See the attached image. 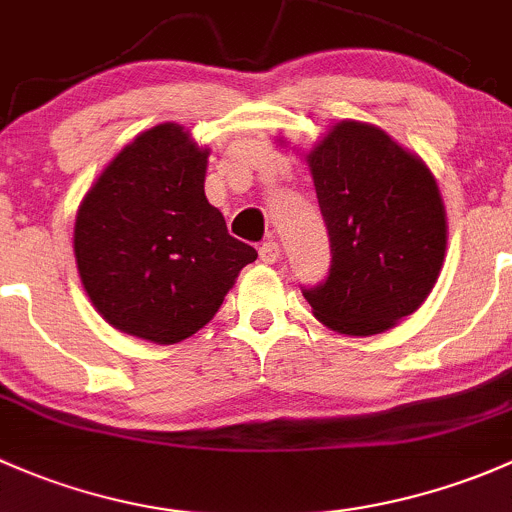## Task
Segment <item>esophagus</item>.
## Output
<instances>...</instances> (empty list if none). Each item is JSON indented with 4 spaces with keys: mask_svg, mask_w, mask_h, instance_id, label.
Listing matches in <instances>:
<instances>
[{
    "mask_svg": "<svg viewBox=\"0 0 512 512\" xmlns=\"http://www.w3.org/2000/svg\"><path fill=\"white\" fill-rule=\"evenodd\" d=\"M258 256H261L263 263H276L281 258V246H278V241H266L258 249Z\"/></svg>",
    "mask_w": 512,
    "mask_h": 512,
    "instance_id": "1",
    "label": "esophagus"
}]
</instances>
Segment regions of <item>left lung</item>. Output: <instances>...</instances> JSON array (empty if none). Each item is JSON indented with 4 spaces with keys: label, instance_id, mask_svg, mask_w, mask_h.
<instances>
[{
    "label": "left lung",
    "instance_id": "1",
    "mask_svg": "<svg viewBox=\"0 0 512 512\" xmlns=\"http://www.w3.org/2000/svg\"><path fill=\"white\" fill-rule=\"evenodd\" d=\"M305 162L333 254L305 300L335 333H384L439 281L449 239L439 184L419 155L360 120L335 123Z\"/></svg>",
    "mask_w": 512,
    "mask_h": 512
}]
</instances>
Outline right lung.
Wrapping results in <instances>:
<instances>
[{
    "label": "right lung",
    "mask_w": 512,
    "mask_h": 512,
    "mask_svg": "<svg viewBox=\"0 0 512 512\" xmlns=\"http://www.w3.org/2000/svg\"><path fill=\"white\" fill-rule=\"evenodd\" d=\"M207 157L182 125H155L108 162L78 207V276L120 333L157 345L187 340L256 261L204 194Z\"/></svg>",
    "instance_id": "add662e5"
}]
</instances>
